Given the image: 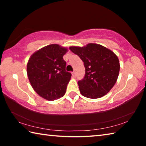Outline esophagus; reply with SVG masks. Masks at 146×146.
Masks as SVG:
<instances>
[{
	"mask_svg": "<svg viewBox=\"0 0 146 146\" xmlns=\"http://www.w3.org/2000/svg\"><path fill=\"white\" fill-rule=\"evenodd\" d=\"M72 76H73V77H74V78L76 77V74H75V71H73V72L72 73Z\"/></svg>",
	"mask_w": 146,
	"mask_h": 146,
	"instance_id": "34e87169",
	"label": "esophagus"
}]
</instances>
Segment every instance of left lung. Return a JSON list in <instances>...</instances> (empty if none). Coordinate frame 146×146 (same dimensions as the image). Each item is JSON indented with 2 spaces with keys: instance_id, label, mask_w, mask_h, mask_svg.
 <instances>
[{
  "instance_id": "1",
  "label": "left lung",
  "mask_w": 146,
  "mask_h": 146,
  "mask_svg": "<svg viewBox=\"0 0 146 146\" xmlns=\"http://www.w3.org/2000/svg\"><path fill=\"white\" fill-rule=\"evenodd\" d=\"M70 49L81 58L86 69L84 78L78 82L80 93L87 98H98L109 93L119 74L117 56L106 47L94 43L71 46Z\"/></svg>"
}]
</instances>
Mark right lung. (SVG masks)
Here are the masks:
<instances>
[{
	"label": "right lung",
	"instance_id": "add662e5",
	"mask_svg": "<svg viewBox=\"0 0 146 146\" xmlns=\"http://www.w3.org/2000/svg\"><path fill=\"white\" fill-rule=\"evenodd\" d=\"M68 48L50 44L36 51L27 64V74L35 91L42 98L55 100L62 97L71 74L66 71L63 56Z\"/></svg>",
	"mask_w": 146,
	"mask_h": 146
}]
</instances>
